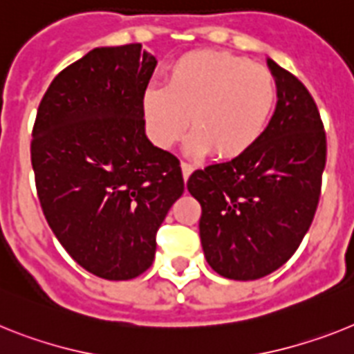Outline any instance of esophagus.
Listing matches in <instances>:
<instances>
[{
    "instance_id": "34e87169",
    "label": "esophagus",
    "mask_w": 354,
    "mask_h": 354,
    "mask_svg": "<svg viewBox=\"0 0 354 354\" xmlns=\"http://www.w3.org/2000/svg\"><path fill=\"white\" fill-rule=\"evenodd\" d=\"M194 171V165L189 162H182V172H183V180H189V176L192 174Z\"/></svg>"
}]
</instances>
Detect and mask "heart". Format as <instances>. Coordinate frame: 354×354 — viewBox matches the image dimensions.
<instances>
[{"instance_id":"1","label":"heart","mask_w":354,"mask_h":354,"mask_svg":"<svg viewBox=\"0 0 354 354\" xmlns=\"http://www.w3.org/2000/svg\"><path fill=\"white\" fill-rule=\"evenodd\" d=\"M277 102V82L268 68L228 52H191L167 73L165 88L151 86L142 97L145 126L154 144L169 149L189 127L187 151H214L232 160L263 136Z\"/></svg>"}]
</instances>
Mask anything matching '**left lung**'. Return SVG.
Segmentation results:
<instances>
[{
	"instance_id": "1",
	"label": "left lung",
	"mask_w": 354,
	"mask_h": 354,
	"mask_svg": "<svg viewBox=\"0 0 354 354\" xmlns=\"http://www.w3.org/2000/svg\"><path fill=\"white\" fill-rule=\"evenodd\" d=\"M277 108L252 149L191 174L201 205L200 237L214 272L254 281L286 263L310 230L320 200L328 142L313 97L268 59Z\"/></svg>"
}]
</instances>
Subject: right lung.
Segmentation results:
<instances>
[{"label":"right lung","instance_id":"obj_1","mask_svg":"<svg viewBox=\"0 0 354 354\" xmlns=\"http://www.w3.org/2000/svg\"><path fill=\"white\" fill-rule=\"evenodd\" d=\"M154 66L138 43L91 50L53 79L32 129L44 218L73 261L108 281L149 268L160 225L183 194L180 160L145 136Z\"/></svg>","mask_w":354,"mask_h":354}]
</instances>
